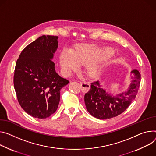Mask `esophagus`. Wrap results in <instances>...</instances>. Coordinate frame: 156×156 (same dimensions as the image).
<instances>
[{
    "label": "esophagus",
    "instance_id": "1",
    "mask_svg": "<svg viewBox=\"0 0 156 156\" xmlns=\"http://www.w3.org/2000/svg\"><path fill=\"white\" fill-rule=\"evenodd\" d=\"M80 85H81V90L83 92H87L90 90V84H88L87 82H84V81L80 82Z\"/></svg>",
    "mask_w": 156,
    "mask_h": 156
}]
</instances>
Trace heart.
Returning a JSON list of instances; mask_svg holds the SVG:
<instances>
[{
	"mask_svg": "<svg viewBox=\"0 0 156 156\" xmlns=\"http://www.w3.org/2000/svg\"><path fill=\"white\" fill-rule=\"evenodd\" d=\"M109 51H111V50L106 49L103 52H99L92 46L88 45H82L73 52L64 49L60 55V62L66 74L77 69L79 65L87 64V73L90 76H96L101 73V67L95 62Z\"/></svg>",
	"mask_w": 156,
	"mask_h": 156,
	"instance_id": "1",
	"label": "heart"
}]
</instances>
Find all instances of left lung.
Segmentation results:
<instances>
[{
  "label": "left lung",
  "mask_w": 156,
  "mask_h": 156,
  "mask_svg": "<svg viewBox=\"0 0 156 156\" xmlns=\"http://www.w3.org/2000/svg\"><path fill=\"white\" fill-rule=\"evenodd\" d=\"M132 81L127 90L112 96L102 88L99 81L91 84L90 90L84 94V103L90 114L100 119L116 117L122 113L134 100L140 85L139 71H131Z\"/></svg>",
  "instance_id": "1"
}]
</instances>
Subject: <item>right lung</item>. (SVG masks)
<instances>
[{
    "instance_id": "obj_1",
    "label": "right lung",
    "mask_w": 156,
    "mask_h": 156,
    "mask_svg": "<svg viewBox=\"0 0 156 156\" xmlns=\"http://www.w3.org/2000/svg\"><path fill=\"white\" fill-rule=\"evenodd\" d=\"M58 37L42 35L27 45L17 60L13 84L18 101L29 115L45 119L56 111L60 90L69 83L56 73L51 60Z\"/></svg>"
}]
</instances>
